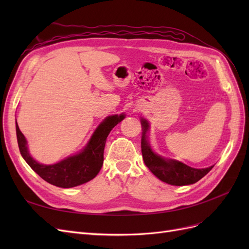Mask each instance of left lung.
<instances>
[{"mask_svg": "<svg viewBox=\"0 0 249 249\" xmlns=\"http://www.w3.org/2000/svg\"><path fill=\"white\" fill-rule=\"evenodd\" d=\"M142 137H141V152L143 161L154 175L162 182L173 186L191 185L198 182L207 173L213 168H192L188 165L175 159H169L156 154L147 139V132L149 124L146 119L141 118Z\"/></svg>", "mask_w": 249, "mask_h": 249, "instance_id": "1", "label": "left lung"}]
</instances>
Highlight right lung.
<instances>
[{
	"label": "right lung",
	"mask_w": 249,
	"mask_h": 249,
	"mask_svg": "<svg viewBox=\"0 0 249 249\" xmlns=\"http://www.w3.org/2000/svg\"><path fill=\"white\" fill-rule=\"evenodd\" d=\"M125 115H111L96 127L87 144L79 153L66 157L55 164H41L30 155L28 142L17 123V137L19 152L24 160L46 182L60 187L72 188L94 178L104 163V149L109 133Z\"/></svg>",
	"instance_id": "add662e5"
}]
</instances>
